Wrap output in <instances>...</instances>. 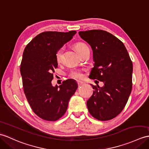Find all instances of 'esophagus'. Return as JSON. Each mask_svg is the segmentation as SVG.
Returning a JSON list of instances; mask_svg holds the SVG:
<instances>
[{
  "label": "esophagus",
  "instance_id": "esophagus-1",
  "mask_svg": "<svg viewBox=\"0 0 149 149\" xmlns=\"http://www.w3.org/2000/svg\"><path fill=\"white\" fill-rule=\"evenodd\" d=\"M83 84H84V82H81V81H77V84L79 86H82Z\"/></svg>",
  "mask_w": 149,
  "mask_h": 149
}]
</instances>
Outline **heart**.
<instances>
[{
  "instance_id": "obj_1",
  "label": "heart",
  "mask_w": 149,
  "mask_h": 149,
  "mask_svg": "<svg viewBox=\"0 0 149 149\" xmlns=\"http://www.w3.org/2000/svg\"><path fill=\"white\" fill-rule=\"evenodd\" d=\"M75 47L76 50H77V51L79 53V54H80L82 51L86 49V48H88L87 45L83 42L76 43L75 45ZM63 51H64V47H61L59 48V49H58L56 52L55 56H56V60L58 63H60L62 60V59H63ZM69 77L72 79H77V80L82 79L83 77H84L83 70H81V69H74V70H72L70 72V74H69Z\"/></svg>"
}]
</instances>
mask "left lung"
Wrapping results in <instances>:
<instances>
[{"label":"left lung","mask_w":149,"mask_h":149,"mask_svg":"<svg viewBox=\"0 0 149 149\" xmlns=\"http://www.w3.org/2000/svg\"><path fill=\"white\" fill-rule=\"evenodd\" d=\"M79 34L93 49L95 64L89 78L104 83L103 87L91 84L88 110L99 120L112 119L122 112L131 92L132 61L122 41L110 33L91 30Z\"/></svg>","instance_id":"8db88e82"}]
</instances>
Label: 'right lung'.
Here are the masks:
<instances>
[{"label":"right lung","instance_id":"1","mask_svg":"<svg viewBox=\"0 0 149 149\" xmlns=\"http://www.w3.org/2000/svg\"><path fill=\"white\" fill-rule=\"evenodd\" d=\"M75 33L76 31L40 33L23 51L20 72L24 93L33 112L44 120L55 121L61 118L77 89V83L72 79L63 81L59 87L51 84L53 73L58 68L56 52Z\"/></svg>","mask_w":149,"mask_h":149}]
</instances>
